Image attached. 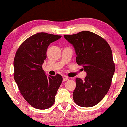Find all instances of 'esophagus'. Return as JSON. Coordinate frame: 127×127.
<instances>
[{
    "label": "esophagus",
    "mask_w": 127,
    "mask_h": 127,
    "mask_svg": "<svg viewBox=\"0 0 127 127\" xmlns=\"http://www.w3.org/2000/svg\"><path fill=\"white\" fill-rule=\"evenodd\" d=\"M68 79H69V78H68V77H66V76H65V77H64L63 78V81H64H64H68Z\"/></svg>",
    "instance_id": "esophagus-1"
}]
</instances>
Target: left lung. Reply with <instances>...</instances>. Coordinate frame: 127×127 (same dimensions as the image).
Returning a JSON list of instances; mask_svg holds the SVG:
<instances>
[{
  "label": "left lung",
  "instance_id": "left-lung-1",
  "mask_svg": "<svg viewBox=\"0 0 127 127\" xmlns=\"http://www.w3.org/2000/svg\"><path fill=\"white\" fill-rule=\"evenodd\" d=\"M64 37L73 46L77 64L87 73L84 81L76 79L74 101L83 107L95 106L108 92L115 72L111 48L104 39L89 31Z\"/></svg>",
  "mask_w": 127,
  "mask_h": 127
}]
</instances>
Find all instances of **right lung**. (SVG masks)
I'll return each instance as SVG.
<instances>
[{"mask_svg": "<svg viewBox=\"0 0 127 127\" xmlns=\"http://www.w3.org/2000/svg\"><path fill=\"white\" fill-rule=\"evenodd\" d=\"M61 36L38 33L24 40L16 52L14 77L21 95L32 107L48 109L62 84L61 75L47 76L42 69L48 46Z\"/></svg>", "mask_w": 127, "mask_h": 127, "instance_id": "add662e5", "label": "right lung"}]
</instances>
